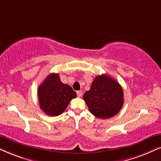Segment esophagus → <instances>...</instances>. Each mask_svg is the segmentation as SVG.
Wrapping results in <instances>:
<instances>
[{
  "label": "esophagus",
  "instance_id": "1",
  "mask_svg": "<svg viewBox=\"0 0 161 161\" xmlns=\"http://www.w3.org/2000/svg\"><path fill=\"white\" fill-rule=\"evenodd\" d=\"M76 94H77V96H78L79 97H81L82 96V91H78L76 92Z\"/></svg>",
  "mask_w": 161,
  "mask_h": 161
}]
</instances>
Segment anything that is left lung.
I'll list each match as a JSON object with an SVG mask.
<instances>
[{
	"instance_id": "1",
	"label": "left lung",
	"mask_w": 161,
	"mask_h": 161,
	"mask_svg": "<svg viewBox=\"0 0 161 161\" xmlns=\"http://www.w3.org/2000/svg\"><path fill=\"white\" fill-rule=\"evenodd\" d=\"M83 98L93 115L108 119L123 107V91L115 79L103 74L93 79L91 89L85 93Z\"/></svg>"
}]
</instances>
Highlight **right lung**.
Wrapping results in <instances>:
<instances>
[{"mask_svg": "<svg viewBox=\"0 0 161 161\" xmlns=\"http://www.w3.org/2000/svg\"><path fill=\"white\" fill-rule=\"evenodd\" d=\"M40 108L49 116L60 115L76 93L68 85L61 82L58 74H50L38 88Z\"/></svg>", "mask_w": 161, "mask_h": 161, "instance_id": "add662e5", "label": "right lung"}]
</instances>
